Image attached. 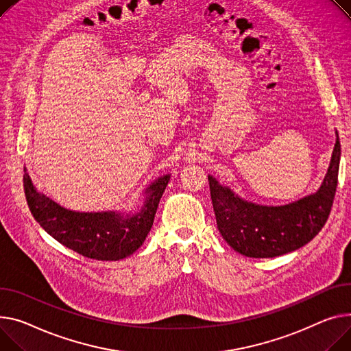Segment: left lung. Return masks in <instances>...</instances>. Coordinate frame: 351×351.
<instances>
[{
    "mask_svg": "<svg viewBox=\"0 0 351 351\" xmlns=\"http://www.w3.org/2000/svg\"><path fill=\"white\" fill-rule=\"evenodd\" d=\"M339 163L340 141L336 131L332 159L320 188L282 206L247 202L208 175L220 234L232 250L251 258H274L308 244L329 217L337 188Z\"/></svg>",
    "mask_w": 351,
    "mask_h": 351,
    "instance_id": "1",
    "label": "left lung"
}]
</instances>
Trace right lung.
Instances as JSON below:
<instances>
[{"label":"right lung","instance_id":"1","mask_svg":"<svg viewBox=\"0 0 351 351\" xmlns=\"http://www.w3.org/2000/svg\"><path fill=\"white\" fill-rule=\"evenodd\" d=\"M23 172V191L39 226L69 250L99 261L124 260L143 245L171 179L168 173L154 180L144 192L143 206L134 213L75 212L38 192L27 168Z\"/></svg>","mask_w":351,"mask_h":351}]
</instances>
